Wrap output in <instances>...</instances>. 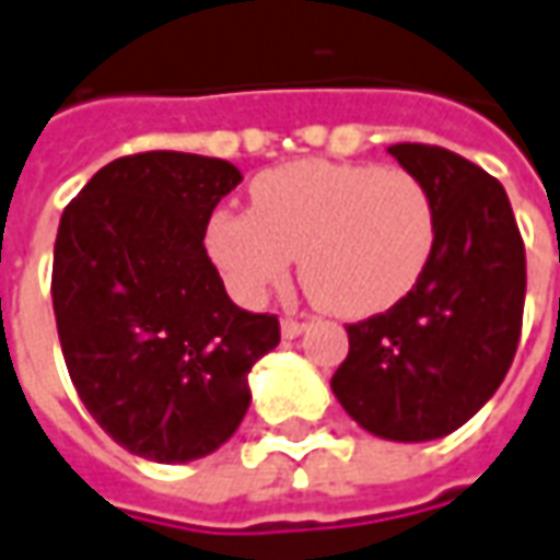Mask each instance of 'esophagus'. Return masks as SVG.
Instances as JSON below:
<instances>
[{
  "mask_svg": "<svg viewBox=\"0 0 560 560\" xmlns=\"http://www.w3.org/2000/svg\"><path fill=\"white\" fill-rule=\"evenodd\" d=\"M306 334V324L303 320H293V318H284L281 320V336L284 339H296V336Z\"/></svg>",
  "mask_w": 560,
  "mask_h": 560,
  "instance_id": "34e87169",
  "label": "esophagus"
}]
</instances>
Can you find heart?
<instances>
[{
    "mask_svg": "<svg viewBox=\"0 0 560 560\" xmlns=\"http://www.w3.org/2000/svg\"><path fill=\"white\" fill-rule=\"evenodd\" d=\"M254 209H218L206 254L242 303H260L291 272L324 312L366 318L397 306L428 272L440 214L428 185L402 170L303 160L260 172Z\"/></svg>",
    "mask_w": 560,
    "mask_h": 560,
    "instance_id": "1",
    "label": "heart"
}]
</instances>
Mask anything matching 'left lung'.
Listing matches in <instances>:
<instances>
[{
	"mask_svg": "<svg viewBox=\"0 0 560 560\" xmlns=\"http://www.w3.org/2000/svg\"><path fill=\"white\" fill-rule=\"evenodd\" d=\"M388 154L436 202L440 240L412 291L348 324L336 400L373 436L428 443L467 424L510 370L525 308V245L506 190L470 160L400 142Z\"/></svg>",
	"mask_w": 560,
	"mask_h": 560,
	"instance_id": "obj_1",
	"label": "left lung"
}]
</instances>
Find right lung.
<instances>
[{
    "label": "right lung",
    "mask_w": 560,
    "mask_h": 560,
    "mask_svg": "<svg viewBox=\"0 0 560 560\" xmlns=\"http://www.w3.org/2000/svg\"><path fill=\"white\" fill-rule=\"evenodd\" d=\"M240 182L226 160L148 151L103 166L60 218L50 296L72 385L117 445L158 464L221 448L279 346V318L236 306L202 245Z\"/></svg>",
    "instance_id": "add662e5"
}]
</instances>
